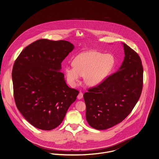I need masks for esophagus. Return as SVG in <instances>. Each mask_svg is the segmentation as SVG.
<instances>
[{
  "mask_svg": "<svg viewBox=\"0 0 159 159\" xmlns=\"http://www.w3.org/2000/svg\"><path fill=\"white\" fill-rule=\"evenodd\" d=\"M83 93L82 92H80L79 93V94H78V97H77V98H78V100H81L82 98H83Z\"/></svg>",
  "mask_w": 159,
  "mask_h": 159,
  "instance_id": "34e87169",
  "label": "esophagus"
}]
</instances>
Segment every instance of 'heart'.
Segmentation results:
<instances>
[{
  "label": "heart",
  "mask_w": 159,
  "mask_h": 159,
  "mask_svg": "<svg viewBox=\"0 0 159 159\" xmlns=\"http://www.w3.org/2000/svg\"><path fill=\"white\" fill-rule=\"evenodd\" d=\"M73 66H67L65 73L67 81L75 84L81 76L87 86L99 85L106 78L115 65V59L111 54L97 51H87L77 55L73 60Z\"/></svg>",
  "instance_id": "heart-1"
}]
</instances>
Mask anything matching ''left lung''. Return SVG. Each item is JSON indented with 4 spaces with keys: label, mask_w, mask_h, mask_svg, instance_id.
<instances>
[{
    "label": "left lung",
    "mask_w": 159,
    "mask_h": 159,
    "mask_svg": "<svg viewBox=\"0 0 159 159\" xmlns=\"http://www.w3.org/2000/svg\"><path fill=\"white\" fill-rule=\"evenodd\" d=\"M122 44L125 58L118 71L83 95L87 121L95 129H107L121 122L131 112L142 93V61L128 45Z\"/></svg>",
    "instance_id": "8db88e82"
}]
</instances>
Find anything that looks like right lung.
Returning <instances> with one entry per match:
<instances>
[{"label":"right lung","mask_w":159,"mask_h":159,"mask_svg":"<svg viewBox=\"0 0 159 159\" xmlns=\"http://www.w3.org/2000/svg\"><path fill=\"white\" fill-rule=\"evenodd\" d=\"M66 41L46 39L26 47L15 61L12 80L17 109L42 130L53 129L63 121L79 91L68 86L61 62L74 49Z\"/></svg>","instance_id":"obj_1"}]
</instances>
